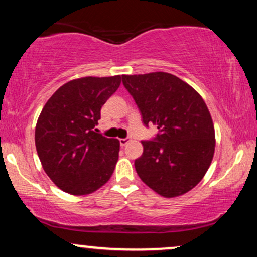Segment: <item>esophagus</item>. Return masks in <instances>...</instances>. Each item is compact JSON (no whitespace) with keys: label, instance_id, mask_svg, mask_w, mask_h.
<instances>
[{"label":"esophagus","instance_id":"esophagus-1","mask_svg":"<svg viewBox=\"0 0 257 257\" xmlns=\"http://www.w3.org/2000/svg\"><path fill=\"white\" fill-rule=\"evenodd\" d=\"M129 141H131V140H129V139H128V138H125V139H119V143H120V146H125V145H126V144H128V143H129Z\"/></svg>","mask_w":257,"mask_h":257}]
</instances>
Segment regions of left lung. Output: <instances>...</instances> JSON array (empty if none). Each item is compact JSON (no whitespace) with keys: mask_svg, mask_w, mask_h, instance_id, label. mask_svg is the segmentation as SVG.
<instances>
[{"mask_svg":"<svg viewBox=\"0 0 257 257\" xmlns=\"http://www.w3.org/2000/svg\"><path fill=\"white\" fill-rule=\"evenodd\" d=\"M146 125H157L153 141H141L135 161L139 178L166 198L187 193L204 178L215 152V128L200 94L168 72L123 75Z\"/></svg>","mask_w":257,"mask_h":257,"instance_id":"8db88e82","label":"left lung"}]
</instances>
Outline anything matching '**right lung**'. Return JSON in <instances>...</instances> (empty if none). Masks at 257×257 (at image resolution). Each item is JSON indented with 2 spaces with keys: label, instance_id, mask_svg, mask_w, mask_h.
Wrapping results in <instances>:
<instances>
[{
  "label": "right lung",
  "instance_id": "1",
  "mask_svg": "<svg viewBox=\"0 0 257 257\" xmlns=\"http://www.w3.org/2000/svg\"><path fill=\"white\" fill-rule=\"evenodd\" d=\"M122 76L81 77L61 85L38 116L35 144L49 179L64 192L87 196L110 180L118 161V139L95 133L100 110Z\"/></svg>",
  "mask_w": 257,
  "mask_h": 257
}]
</instances>
